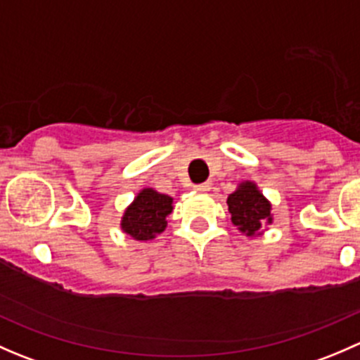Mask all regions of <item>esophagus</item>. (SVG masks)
I'll return each instance as SVG.
<instances>
[{
	"mask_svg": "<svg viewBox=\"0 0 360 360\" xmlns=\"http://www.w3.org/2000/svg\"><path fill=\"white\" fill-rule=\"evenodd\" d=\"M195 190H197V191H202V193H205V191H209V190H210V184H209V183L195 184Z\"/></svg>",
	"mask_w": 360,
	"mask_h": 360,
	"instance_id": "esophagus-1",
	"label": "esophagus"
}]
</instances>
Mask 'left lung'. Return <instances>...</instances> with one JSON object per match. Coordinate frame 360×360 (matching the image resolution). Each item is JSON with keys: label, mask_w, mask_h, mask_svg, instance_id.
<instances>
[{"label": "left lung", "mask_w": 360, "mask_h": 360, "mask_svg": "<svg viewBox=\"0 0 360 360\" xmlns=\"http://www.w3.org/2000/svg\"><path fill=\"white\" fill-rule=\"evenodd\" d=\"M226 203L231 214V223L250 237L259 233L264 224L271 223V205L257 191L256 184H240V188L228 197Z\"/></svg>", "instance_id": "left-lung-1"}]
</instances>
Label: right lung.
Here are the masks:
<instances>
[{"mask_svg":"<svg viewBox=\"0 0 360 360\" xmlns=\"http://www.w3.org/2000/svg\"><path fill=\"white\" fill-rule=\"evenodd\" d=\"M172 212V198L146 188L125 210L122 230L136 240H151L167 226V216Z\"/></svg>","mask_w":360,"mask_h":360,"instance_id":"right-lung-1","label":"right lung"}]
</instances>
